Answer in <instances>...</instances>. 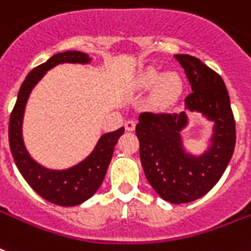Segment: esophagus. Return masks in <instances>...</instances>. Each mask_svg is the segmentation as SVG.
<instances>
[{"label": "esophagus", "instance_id": "obj_1", "mask_svg": "<svg viewBox=\"0 0 251 251\" xmlns=\"http://www.w3.org/2000/svg\"><path fill=\"white\" fill-rule=\"evenodd\" d=\"M125 129L126 131H133L135 129V122L134 121H126L125 122Z\"/></svg>", "mask_w": 251, "mask_h": 251}]
</instances>
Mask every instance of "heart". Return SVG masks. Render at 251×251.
Segmentation results:
<instances>
[{"mask_svg":"<svg viewBox=\"0 0 251 251\" xmlns=\"http://www.w3.org/2000/svg\"><path fill=\"white\" fill-rule=\"evenodd\" d=\"M134 86L139 91H151L155 88L152 104L159 109H165L181 94L182 79L176 72L163 73L156 68H150L137 76Z\"/></svg>","mask_w":251,"mask_h":251,"instance_id":"heart-1","label":"heart"}]
</instances>
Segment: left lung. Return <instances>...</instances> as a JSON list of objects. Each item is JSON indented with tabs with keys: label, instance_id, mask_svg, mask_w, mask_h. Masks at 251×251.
<instances>
[{
	"label": "left lung",
	"instance_id": "8db88e82",
	"mask_svg": "<svg viewBox=\"0 0 251 251\" xmlns=\"http://www.w3.org/2000/svg\"><path fill=\"white\" fill-rule=\"evenodd\" d=\"M185 70L191 94L179 113H142L138 122L139 155L146 178L168 202L181 204L206 195L222 178L236 145V124L226 83L197 57L176 54ZM201 113L213 134L201 154L189 151L180 131L188 125L187 113Z\"/></svg>",
	"mask_w": 251,
	"mask_h": 251
}]
</instances>
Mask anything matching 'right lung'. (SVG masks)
Masks as SVG:
<instances>
[{
  "mask_svg": "<svg viewBox=\"0 0 251 251\" xmlns=\"http://www.w3.org/2000/svg\"><path fill=\"white\" fill-rule=\"evenodd\" d=\"M91 62L92 58L87 53L78 50H66L53 54L47 62L33 69L25 76L18 92L13 113L10 116L9 142L15 165L23 178L41 198L58 206H78L99 190L113 156L114 146L125 129L120 127L116 131L102 134L90 155L78 164L65 169H52L37 163L25 147L23 139L25 105L33 88L50 69L62 64L90 65Z\"/></svg>",
  "mask_w": 251,
  "mask_h": 251,
  "instance_id": "add662e5",
  "label": "right lung"
}]
</instances>
